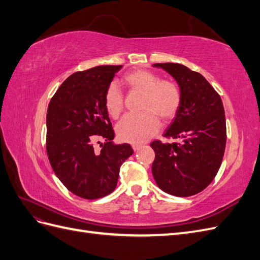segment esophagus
I'll list each match as a JSON object with an SVG mask.
<instances>
[{
  "mask_svg": "<svg viewBox=\"0 0 260 260\" xmlns=\"http://www.w3.org/2000/svg\"><path fill=\"white\" fill-rule=\"evenodd\" d=\"M141 147H142V146L139 145V144H133L132 145V148H133V151H135V152H138Z\"/></svg>",
  "mask_w": 260,
  "mask_h": 260,
  "instance_id": "obj_1",
  "label": "esophagus"
}]
</instances>
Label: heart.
Here are the masks:
<instances>
[{
	"label": "heart",
	"mask_w": 260,
	"mask_h": 260,
	"mask_svg": "<svg viewBox=\"0 0 260 260\" xmlns=\"http://www.w3.org/2000/svg\"><path fill=\"white\" fill-rule=\"evenodd\" d=\"M122 81L131 90L141 91L144 96L142 113L125 115L117 124V136L123 142L142 144L159 129V119L170 120L182 103V92L177 82L160 79V76L146 69L125 74ZM104 105L109 116L117 118L123 111V94L117 84L111 83L104 94Z\"/></svg>",
	"instance_id": "b5f03b06"
}]
</instances>
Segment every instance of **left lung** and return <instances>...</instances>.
I'll use <instances>...</instances> for the list:
<instances>
[{"label":"left lung","mask_w":260,"mask_h":260,"mask_svg":"<svg viewBox=\"0 0 260 260\" xmlns=\"http://www.w3.org/2000/svg\"><path fill=\"white\" fill-rule=\"evenodd\" d=\"M175 78L182 103L164 137L151 143L157 185L168 194L186 198L202 192L215 179L223 158L226 127L221 98L201 74L175 62L154 64Z\"/></svg>","instance_id":"left-lung-1"}]
</instances>
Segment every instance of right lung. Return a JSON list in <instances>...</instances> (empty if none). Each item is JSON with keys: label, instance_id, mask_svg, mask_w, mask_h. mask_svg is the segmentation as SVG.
Listing matches in <instances>:
<instances>
[{"label": "right lung", "instance_id": "add662e5", "mask_svg": "<svg viewBox=\"0 0 260 260\" xmlns=\"http://www.w3.org/2000/svg\"><path fill=\"white\" fill-rule=\"evenodd\" d=\"M121 65L98 66L73 74L55 92L46 114V153L55 175L85 200L112 193L121 164L133 154L129 144L112 142L115 132L104 94ZM99 137L107 142L93 146ZM100 143V142H98Z\"/></svg>", "mask_w": 260, "mask_h": 260}]
</instances>
